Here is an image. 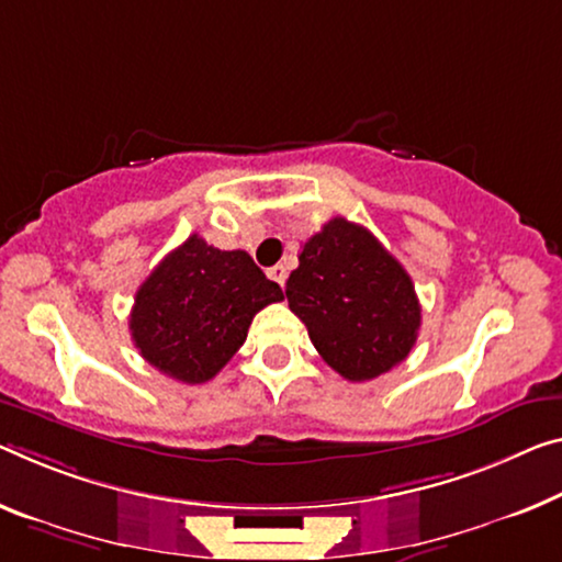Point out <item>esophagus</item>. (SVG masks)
<instances>
[{"mask_svg":"<svg viewBox=\"0 0 562 562\" xmlns=\"http://www.w3.org/2000/svg\"><path fill=\"white\" fill-rule=\"evenodd\" d=\"M269 276H271L276 283H279V286H283V283H286V266L276 263L273 269H269Z\"/></svg>","mask_w":562,"mask_h":562,"instance_id":"esophagus-1","label":"esophagus"}]
</instances>
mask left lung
Listing matches in <instances>:
<instances>
[{"instance_id": "left-lung-1", "label": "left lung", "mask_w": 562, "mask_h": 562, "mask_svg": "<svg viewBox=\"0 0 562 562\" xmlns=\"http://www.w3.org/2000/svg\"><path fill=\"white\" fill-rule=\"evenodd\" d=\"M286 299L322 359L349 382L402 364L417 341L422 306L409 273L364 226L341 215L304 244Z\"/></svg>"}]
</instances>
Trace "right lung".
Here are the masks:
<instances>
[{
	"mask_svg": "<svg viewBox=\"0 0 562 562\" xmlns=\"http://www.w3.org/2000/svg\"><path fill=\"white\" fill-rule=\"evenodd\" d=\"M281 299L246 251H221L193 233L137 289L131 334L148 364L203 384L240 349L258 311Z\"/></svg>",
	"mask_w": 562,
	"mask_h": 562,
	"instance_id": "add662e5",
	"label": "right lung"
}]
</instances>
